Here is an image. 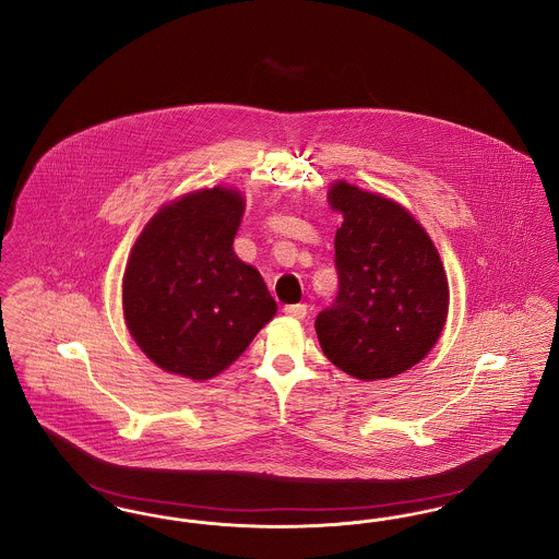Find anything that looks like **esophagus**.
<instances>
[{"instance_id":"34e87169","label":"esophagus","mask_w":559,"mask_h":559,"mask_svg":"<svg viewBox=\"0 0 559 559\" xmlns=\"http://www.w3.org/2000/svg\"><path fill=\"white\" fill-rule=\"evenodd\" d=\"M306 312H308L306 304H289V306H285V314H289L294 319H304Z\"/></svg>"}]
</instances>
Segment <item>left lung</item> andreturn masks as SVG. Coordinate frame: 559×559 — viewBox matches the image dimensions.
Wrapping results in <instances>:
<instances>
[{
  "label": "left lung",
  "instance_id": "1",
  "mask_svg": "<svg viewBox=\"0 0 559 559\" xmlns=\"http://www.w3.org/2000/svg\"><path fill=\"white\" fill-rule=\"evenodd\" d=\"M329 204L340 289L317 321L329 361L357 380L393 378L437 344L450 304L441 258L425 228L391 198L335 181Z\"/></svg>",
  "mask_w": 559,
  "mask_h": 559
}]
</instances>
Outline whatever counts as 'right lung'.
<instances>
[{
	"mask_svg": "<svg viewBox=\"0 0 559 559\" xmlns=\"http://www.w3.org/2000/svg\"><path fill=\"white\" fill-rule=\"evenodd\" d=\"M245 200L230 188L165 204L139 234L122 278L124 321L165 371L209 380L276 314L262 274L231 249Z\"/></svg>",
	"mask_w": 559,
	"mask_h": 559,
	"instance_id": "add662e5",
	"label": "right lung"
}]
</instances>
